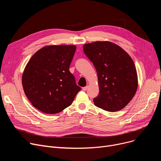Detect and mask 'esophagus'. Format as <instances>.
Wrapping results in <instances>:
<instances>
[{
  "mask_svg": "<svg viewBox=\"0 0 161 161\" xmlns=\"http://www.w3.org/2000/svg\"><path fill=\"white\" fill-rule=\"evenodd\" d=\"M88 89V86H86V87H83L82 88V89H83V91H87V89Z\"/></svg>",
  "mask_w": 161,
  "mask_h": 161,
  "instance_id": "esophagus-1",
  "label": "esophagus"
}]
</instances>
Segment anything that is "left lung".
Here are the masks:
<instances>
[{
  "mask_svg": "<svg viewBox=\"0 0 161 161\" xmlns=\"http://www.w3.org/2000/svg\"><path fill=\"white\" fill-rule=\"evenodd\" d=\"M83 52L97 72L99 93L93 99L95 105L108 112L121 110L137 91L138 75L132 58L108 41L84 44Z\"/></svg>",
  "mask_w": 161,
  "mask_h": 161,
  "instance_id": "left-lung-1",
  "label": "left lung"
}]
</instances>
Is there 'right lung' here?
<instances>
[{"mask_svg":"<svg viewBox=\"0 0 161 161\" xmlns=\"http://www.w3.org/2000/svg\"><path fill=\"white\" fill-rule=\"evenodd\" d=\"M76 47L47 46L32 55L25 66L22 85L32 106L48 114L70 106L81 90L69 71Z\"/></svg>","mask_w":161,"mask_h":161,"instance_id":"obj_1","label":"right lung"}]
</instances>
